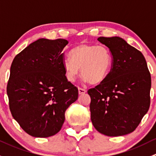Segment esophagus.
Here are the masks:
<instances>
[{"mask_svg":"<svg viewBox=\"0 0 156 156\" xmlns=\"http://www.w3.org/2000/svg\"><path fill=\"white\" fill-rule=\"evenodd\" d=\"M87 92V90L84 89H83V88L81 87H78V94H85V93Z\"/></svg>","mask_w":156,"mask_h":156,"instance_id":"1","label":"esophagus"}]
</instances>
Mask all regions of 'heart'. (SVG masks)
Returning a JSON list of instances; mask_svg holds the SVG:
<instances>
[{
    "instance_id": "heart-1",
    "label": "heart",
    "mask_w": 156,
    "mask_h": 156,
    "mask_svg": "<svg viewBox=\"0 0 156 156\" xmlns=\"http://www.w3.org/2000/svg\"><path fill=\"white\" fill-rule=\"evenodd\" d=\"M71 58L63 61L66 77L73 82L79 74L84 81L91 84H99L107 77L112 65L111 52L106 46L81 43L69 52Z\"/></svg>"
}]
</instances>
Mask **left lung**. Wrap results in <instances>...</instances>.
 I'll return each mask as SVG.
<instances>
[{"label":"left lung","instance_id":"obj_1","mask_svg":"<svg viewBox=\"0 0 156 156\" xmlns=\"http://www.w3.org/2000/svg\"><path fill=\"white\" fill-rule=\"evenodd\" d=\"M97 40L111 52L112 68L106 79L87 90L93 125L109 136L133 132L150 106L151 75L140 51L119 37Z\"/></svg>","mask_w":156,"mask_h":156}]
</instances>
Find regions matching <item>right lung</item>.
I'll use <instances>...</instances> for the list:
<instances>
[{
	"mask_svg": "<svg viewBox=\"0 0 156 156\" xmlns=\"http://www.w3.org/2000/svg\"><path fill=\"white\" fill-rule=\"evenodd\" d=\"M65 39L41 38L16 55L10 67L7 93L13 119L27 133L48 137L57 133L66 110L78 90L63 68Z\"/></svg>",
	"mask_w": 156,
	"mask_h": 156,
	"instance_id": "add662e5",
	"label": "right lung"
}]
</instances>
